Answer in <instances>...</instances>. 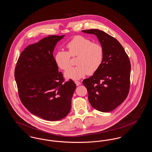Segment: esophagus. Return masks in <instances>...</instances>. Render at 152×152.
I'll return each instance as SVG.
<instances>
[{
  "instance_id": "obj_1",
  "label": "esophagus",
  "mask_w": 152,
  "mask_h": 152,
  "mask_svg": "<svg viewBox=\"0 0 152 152\" xmlns=\"http://www.w3.org/2000/svg\"><path fill=\"white\" fill-rule=\"evenodd\" d=\"M75 84H76L77 86H79L80 85H81V83L80 81H75Z\"/></svg>"
}]
</instances>
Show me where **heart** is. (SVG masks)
<instances>
[{
    "mask_svg": "<svg viewBox=\"0 0 152 152\" xmlns=\"http://www.w3.org/2000/svg\"><path fill=\"white\" fill-rule=\"evenodd\" d=\"M68 52L58 50L55 55V61L58 66L66 70L70 66V56H77L75 67L68 69L64 76L66 79L78 80L87 73L92 75L101 66L104 58V50L100 44L94 43L82 36H75L66 45Z\"/></svg>",
    "mask_w": 152,
    "mask_h": 152,
    "instance_id": "b5f03b06",
    "label": "heart"
}]
</instances>
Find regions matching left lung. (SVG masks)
Masks as SVG:
<instances>
[{
  "mask_svg": "<svg viewBox=\"0 0 152 152\" xmlns=\"http://www.w3.org/2000/svg\"><path fill=\"white\" fill-rule=\"evenodd\" d=\"M97 37L104 50L101 66L93 76L83 81L88 92V100L94 108L109 112L126 98L130 87V60L118 40L98 29L83 30Z\"/></svg>",
  "mask_w": 152,
  "mask_h": 152,
  "instance_id": "8db88e82",
  "label": "left lung"
}]
</instances>
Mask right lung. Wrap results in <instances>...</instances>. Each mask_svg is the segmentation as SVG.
I'll use <instances>...</instances> for the list:
<instances>
[{
  "mask_svg": "<svg viewBox=\"0 0 152 152\" xmlns=\"http://www.w3.org/2000/svg\"><path fill=\"white\" fill-rule=\"evenodd\" d=\"M62 36L52 35L27 46L15 69L19 97L34 115L45 120H60L69 113L76 86L71 79L63 83L53 55Z\"/></svg>",
  "mask_w": 152,
  "mask_h": 152,
  "instance_id": "add662e5",
  "label": "right lung"
}]
</instances>
